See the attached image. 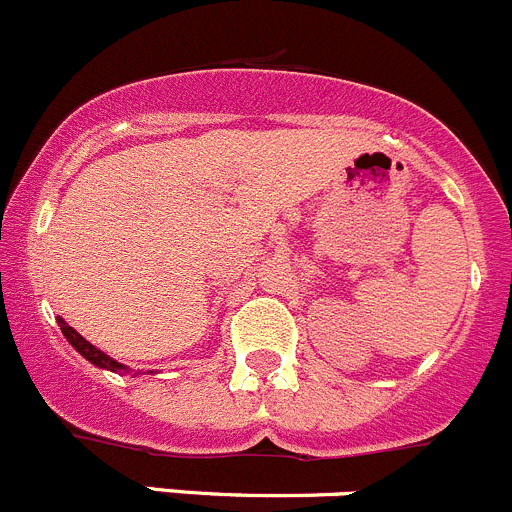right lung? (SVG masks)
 Instances as JSON below:
<instances>
[{
	"label": "right lung",
	"instance_id": "1",
	"mask_svg": "<svg viewBox=\"0 0 512 512\" xmlns=\"http://www.w3.org/2000/svg\"><path fill=\"white\" fill-rule=\"evenodd\" d=\"M59 330H62V335L67 337V342L69 345L74 347V350L79 352V355L82 357H87L89 362H92V365H97V367H102V370H109V372H130V367L127 365H122V362H117V360H112V357L109 355H104L102 350H97V347L92 345V342H87L84 340L82 335H79L77 330H74V327H69L67 322L62 320V317H59ZM135 375H140V372H135Z\"/></svg>",
	"mask_w": 512,
	"mask_h": 512
}]
</instances>
